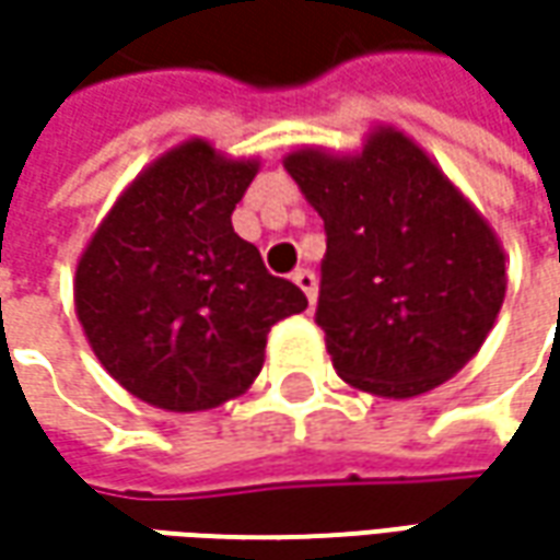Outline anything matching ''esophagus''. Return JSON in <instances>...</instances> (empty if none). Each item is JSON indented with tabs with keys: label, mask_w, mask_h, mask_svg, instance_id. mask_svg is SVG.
<instances>
[{
	"label": "esophagus",
	"mask_w": 560,
	"mask_h": 560,
	"mask_svg": "<svg viewBox=\"0 0 560 560\" xmlns=\"http://www.w3.org/2000/svg\"><path fill=\"white\" fill-rule=\"evenodd\" d=\"M292 280H295V287L308 295V302L314 305V299H317V277H314V270L308 268H299L295 273H292Z\"/></svg>",
	"instance_id": "34e87169"
}]
</instances>
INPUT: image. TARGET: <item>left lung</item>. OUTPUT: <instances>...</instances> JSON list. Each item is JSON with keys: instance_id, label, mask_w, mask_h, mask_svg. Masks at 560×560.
Listing matches in <instances>:
<instances>
[{"instance_id": "8db88e82", "label": "left lung", "mask_w": 560, "mask_h": 560, "mask_svg": "<svg viewBox=\"0 0 560 560\" xmlns=\"http://www.w3.org/2000/svg\"><path fill=\"white\" fill-rule=\"evenodd\" d=\"M283 164L324 218L314 320L336 374L386 398L458 374L505 302V252L477 208L398 130L352 159L302 149Z\"/></svg>"}]
</instances>
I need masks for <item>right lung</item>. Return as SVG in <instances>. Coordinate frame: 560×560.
Returning a JSON list of instances; mask_svg holds the SVG:
<instances>
[{
	"label": "right lung",
	"instance_id": "add662e5",
	"mask_svg": "<svg viewBox=\"0 0 560 560\" xmlns=\"http://www.w3.org/2000/svg\"><path fill=\"white\" fill-rule=\"evenodd\" d=\"M255 171L184 142L127 186L80 255L83 334L102 368L155 408L205 411L246 393L270 327L308 308L233 233Z\"/></svg>",
	"mask_w": 560,
	"mask_h": 560
}]
</instances>
